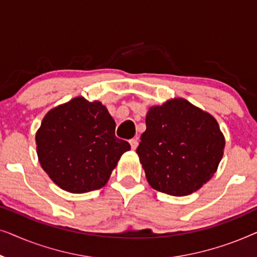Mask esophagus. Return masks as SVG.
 Here are the masks:
<instances>
[{
  "mask_svg": "<svg viewBox=\"0 0 257 257\" xmlns=\"http://www.w3.org/2000/svg\"><path fill=\"white\" fill-rule=\"evenodd\" d=\"M138 138H133V139H131L130 140V145H131V147H132V150H136L137 147H138Z\"/></svg>",
  "mask_w": 257,
  "mask_h": 257,
  "instance_id": "34e87169",
  "label": "esophagus"
}]
</instances>
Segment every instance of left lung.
I'll use <instances>...</instances> for the list:
<instances>
[{"mask_svg": "<svg viewBox=\"0 0 257 257\" xmlns=\"http://www.w3.org/2000/svg\"><path fill=\"white\" fill-rule=\"evenodd\" d=\"M224 144L213 115L175 98L150 107L137 153L151 187L184 196L210 180L222 159Z\"/></svg>", "mask_w": 257, "mask_h": 257, "instance_id": "8db88e82", "label": "left lung"}]
</instances>
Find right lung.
<instances>
[{
    "instance_id": "add662e5",
    "label": "right lung",
    "mask_w": 257,
    "mask_h": 257,
    "mask_svg": "<svg viewBox=\"0 0 257 257\" xmlns=\"http://www.w3.org/2000/svg\"><path fill=\"white\" fill-rule=\"evenodd\" d=\"M115 122L100 101L76 97L48 112L36 132L38 161L66 192L86 193L106 185L131 146L114 135Z\"/></svg>"
}]
</instances>
